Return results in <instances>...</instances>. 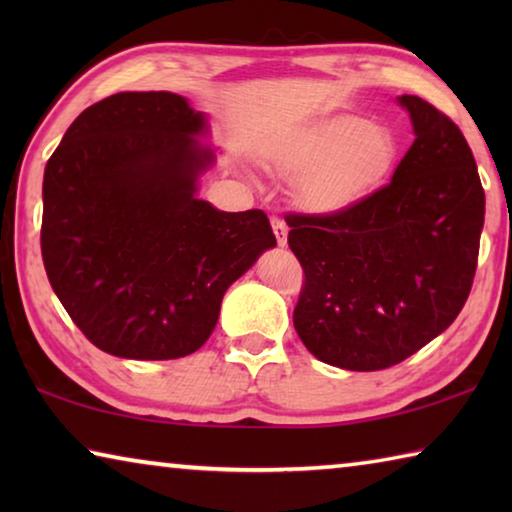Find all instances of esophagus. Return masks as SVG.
<instances>
[{
    "label": "esophagus",
    "mask_w": 512,
    "mask_h": 512,
    "mask_svg": "<svg viewBox=\"0 0 512 512\" xmlns=\"http://www.w3.org/2000/svg\"><path fill=\"white\" fill-rule=\"evenodd\" d=\"M271 225H273V232H275V239H277V246H287V223H284L280 216H271Z\"/></svg>",
    "instance_id": "1"
}]
</instances>
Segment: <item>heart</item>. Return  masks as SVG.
Returning a JSON list of instances; mask_svg holds the SVG:
<instances>
[{"instance_id":"1","label":"heart","mask_w":512,"mask_h":512,"mask_svg":"<svg viewBox=\"0 0 512 512\" xmlns=\"http://www.w3.org/2000/svg\"><path fill=\"white\" fill-rule=\"evenodd\" d=\"M397 135L368 117L341 112L298 128L277 153L284 176L298 180L300 203L341 214L375 196L400 164Z\"/></svg>"}]
</instances>
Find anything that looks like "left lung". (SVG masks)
Returning a JSON list of instances; mask_svg holds the SVG:
<instances>
[{"instance_id":"obj_1","label":"left lung","mask_w":512,"mask_h":512,"mask_svg":"<svg viewBox=\"0 0 512 512\" xmlns=\"http://www.w3.org/2000/svg\"><path fill=\"white\" fill-rule=\"evenodd\" d=\"M415 140L391 183L341 214H289L305 271L293 327L329 366L384 370L454 323L470 296L485 214L472 149L445 112L402 94Z\"/></svg>"}]
</instances>
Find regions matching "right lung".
<instances>
[{
  "instance_id": "1",
  "label": "right lung",
  "mask_w": 512,
  "mask_h": 512,
  "mask_svg": "<svg viewBox=\"0 0 512 512\" xmlns=\"http://www.w3.org/2000/svg\"><path fill=\"white\" fill-rule=\"evenodd\" d=\"M205 115L173 92H119L85 108L42 183V262L74 325L99 350L164 361L196 352L223 293L275 235L262 210L196 198L214 153Z\"/></svg>"
}]
</instances>
